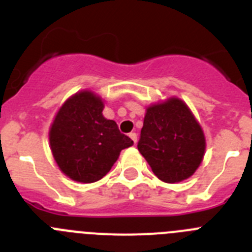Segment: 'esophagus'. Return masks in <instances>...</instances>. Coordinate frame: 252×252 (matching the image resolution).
Returning <instances> with one entry per match:
<instances>
[{
  "instance_id": "obj_1",
  "label": "esophagus",
  "mask_w": 252,
  "mask_h": 252,
  "mask_svg": "<svg viewBox=\"0 0 252 252\" xmlns=\"http://www.w3.org/2000/svg\"><path fill=\"white\" fill-rule=\"evenodd\" d=\"M129 137H130V139L133 140L134 143H137V140H138V134L135 133V131H131V133H129Z\"/></svg>"
}]
</instances>
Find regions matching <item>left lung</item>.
<instances>
[{
  "label": "left lung",
  "mask_w": 252,
  "mask_h": 252,
  "mask_svg": "<svg viewBox=\"0 0 252 252\" xmlns=\"http://www.w3.org/2000/svg\"><path fill=\"white\" fill-rule=\"evenodd\" d=\"M138 150L159 179L178 183L200 165L205 138L188 105L171 98L147 109Z\"/></svg>",
  "instance_id": "1"
}]
</instances>
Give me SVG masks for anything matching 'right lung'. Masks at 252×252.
Wrapping results in <instances>:
<instances>
[{
    "label": "right lung",
    "instance_id": "add662e5",
    "mask_svg": "<svg viewBox=\"0 0 252 252\" xmlns=\"http://www.w3.org/2000/svg\"><path fill=\"white\" fill-rule=\"evenodd\" d=\"M103 102L92 92L70 97L49 131L51 149L61 170L79 183L98 182L133 140L114 121L103 117Z\"/></svg>",
    "mask_w": 252,
    "mask_h": 252
}]
</instances>
